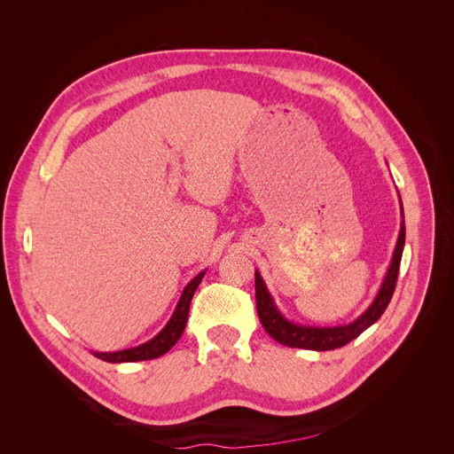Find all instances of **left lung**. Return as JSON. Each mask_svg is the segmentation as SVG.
<instances>
[{
  "label": "left lung",
  "mask_w": 454,
  "mask_h": 454,
  "mask_svg": "<svg viewBox=\"0 0 454 454\" xmlns=\"http://www.w3.org/2000/svg\"><path fill=\"white\" fill-rule=\"evenodd\" d=\"M401 213H403V206H401ZM403 247H404V221L401 223L397 245H395V250L392 255V263L388 267L387 278H385L383 285H380L375 300L359 318L353 320L351 324L335 325V327L301 325V324H294V322L285 318L278 311V307L267 289L263 278H261V274L255 270V303H257V315H259L261 324H263L265 331L274 340H278L283 346H289V348L327 351V349H337V348L346 346L348 342L359 337L361 333L366 331L372 324H375L380 318V315L387 311V307L392 300V294L395 291Z\"/></svg>",
  "instance_id": "8db88e82"
}]
</instances>
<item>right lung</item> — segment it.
<instances>
[{
	"mask_svg": "<svg viewBox=\"0 0 454 454\" xmlns=\"http://www.w3.org/2000/svg\"><path fill=\"white\" fill-rule=\"evenodd\" d=\"M204 274H206V270L200 272L199 276H195L185 285V289H184V293L178 300V305L175 309L171 320L167 322V325L158 333L154 339H151L149 342L141 344L137 348H130V349H123V351H112V353L91 351V353L98 356V359L106 361V363H137V361L158 359V356H161L163 353L169 351L178 342V339L182 337V333H184L185 324H187L191 300H193V294L200 285Z\"/></svg>",
	"mask_w": 454,
	"mask_h": 454,
	"instance_id": "right-lung-1",
	"label": "right lung"
}]
</instances>
